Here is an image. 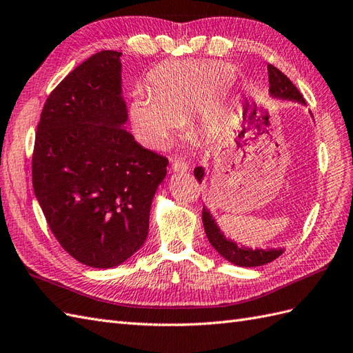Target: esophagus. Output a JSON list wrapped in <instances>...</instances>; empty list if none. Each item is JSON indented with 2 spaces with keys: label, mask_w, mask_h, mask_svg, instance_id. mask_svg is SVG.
Here are the masks:
<instances>
[{
  "label": "esophagus",
  "mask_w": 353,
  "mask_h": 353,
  "mask_svg": "<svg viewBox=\"0 0 353 353\" xmlns=\"http://www.w3.org/2000/svg\"><path fill=\"white\" fill-rule=\"evenodd\" d=\"M171 168H173V171H176V173H185V171H188L189 168H191V165L188 164V162L182 161V159H177L173 162V165H171Z\"/></svg>",
  "instance_id": "1"
}]
</instances>
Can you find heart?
I'll return each instance as SVG.
<instances>
[{
	"instance_id": "1",
	"label": "heart",
	"mask_w": 353,
	"mask_h": 353,
	"mask_svg": "<svg viewBox=\"0 0 353 353\" xmlns=\"http://www.w3.org/2000/svg\"><path fill=\"white\" fill-rule=\"evenodd\" d=\"M236 70L227 62L179 61L155 68L149 95L135 92L130 104L134 132L150 149L165 148L171 135L198 113L207 131H219L228 121V104L221 90Z\"/></svg>"
}]
</instances>
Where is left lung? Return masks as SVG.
<instances>
[{
	"label": "left lung",
	"instance_id": "8db88e82",
	"mask_svg": "<svg viewBox=\"0 0 353 353\" xmlns=\"http://www.w3.org/2000/svg\"><path fill=\"white\" fill-rule=\"evenodd\" d=\"M268 83H270V94L274 98L280 99H291V101H296L305 104V99L300 94V90L289 80L282 71L276 68L274 65L268 64ZM194 174L198 182H203L204 177V168L196 167L194 170ZM203 225L205 236L209 239L210 245L218 250V254L223 256L230 263L240 265V267H259L271 263L276 258L283 254L285 249H250L239 246L237 243L227 239L221 232L218 223L214 222L213 216L207 210V207L203 209Z\"/></svg>",
	"mask_w": 353,
	"mask_h": 353
}]
</instances>
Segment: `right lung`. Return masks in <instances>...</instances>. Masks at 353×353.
<instances>
[{
  "label": "right lung",
  "mask_w": 353,
  "mask_h": 353,
  "mask_svg": "<svg viewBox=\"0 0 353 353\" xmlns=\"http://www.w3.org/2000/svg\"><path fill=\"white\" fill-rule=\"evenodd\" d=\"M121 55L95 53L52 90L32 153L34 192L50 231L94 268L119 265L144 245L168 165L123 128Z\"/></svg>",
  "instance_id": "right-lung-1"
}]
</instances>
